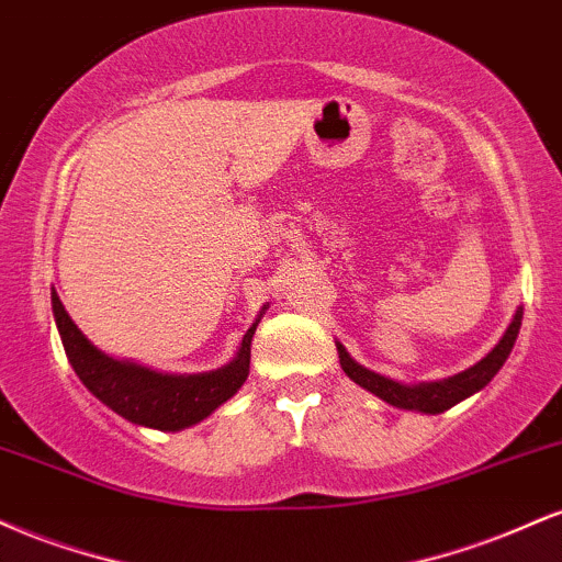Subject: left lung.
Masks as SVG:
<instances>
[{"mask_svg": "<svg viewBox=\"0 0 562 562\" xmlns=\"http://www.w3.org/2000/svg\"><path fill=\"white\" fill-rule=\"evenodd\" d=\"M520 321H524V307L516 310L513 323L507 326L503 339L497 341V347H494L484 360H479L476 366L468 368L463 373L450 375V379H441V381H428V384H413V386L400 384V381H392L386 379V375L362 368L360 362L349 358V352L341 345H336V349H339L341 371H345L355 384L368 389V392L375 394L379 400L389 402V405L402 407V411L437 415V413L450 411L452 405H458V402H463L465 397H471V394H476L479 389L490 384L494 375H497L499 368L505 366L507 355L513 352V345H516L518 331H520Z\"/></svg>", "mask_w": 562, "mask_h": 562, "instance_id": "8db88e82", "label": "left lung"}]
</instances>
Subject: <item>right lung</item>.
Masks as SVG:
<instances>
[{"label":"right lung","mask_w":562,"mask_h":562,"mask_svg":"<svg viewBox=\"0 0 562 562\" xmlns=\"http://www.w3.org/2000/svg\"><path fill=\"white\" fill-rule=\"evenodd\" d=\"M52 313H55L65 355L83 386L131 424L160 428V431H181V428L200 424L217 405L239 392L249 375V345L262 318L260 313L252 328L244 334L239 352L228 366L210 373L173 375L149 371L128 360H115L97 349L65 313L55 289H52Z\"/></svg>","instance_id":"1"}]
</instances>
